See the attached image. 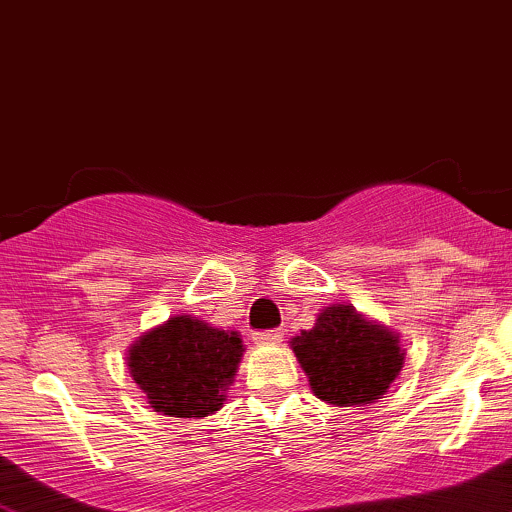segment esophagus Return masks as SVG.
<instances>
[{
  "label": "esophagus",
  "mask_w": 512,
  "mask_h": 512,
  "mask_svg": "<svg viewBox=\"0 0 512 512\" xmlns=\"http://www.w3.org/2000/svg\"><path fill=\"white\" fill-rule=\"evenodd\" d=\"M255 344H279L284 339V332L281 330H267V332H255Z\"/></svg>",
  "instance_id": "esophagus-1"
}]
</instances>
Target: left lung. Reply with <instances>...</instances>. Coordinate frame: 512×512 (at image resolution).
<instances>
[{
    "instance_id": "left-lung-1",
    "label": "left lung",
    "mask_w": 512,
    "mask_h": 512,
    "mask_svg": "<svg viewBox=\"0 0 512 512\" xmlns=\"http://www.w3.org/2000/svg\"><path fill=\"white\" fill-rule=\"evenodd\" d=\"M310 390L332 407H370L387 395L404 368L399 332L334 303L317 313L310 330L291 339Z\"/></svg>"
}]
</instances>
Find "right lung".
I'll list each match as a JSON object with an SVG mask.
<instances>
[{
    "mask_svg": "<svg viewBox=\"0 0 512 512\" xmlns=\"http://www.w3.org/2000/svg\"><path fill=\"white\" fill-rule=\"evenodd\" d=\"M243 354L238 332L180 313L137 337L127 370L154 411L204 419L223 407Z\"/></svg>",
    "mask_w": 512,
    "mask_h": 512,
    "instance_id": "obj_1",
    "label": "right lung"
}]
</instances>
